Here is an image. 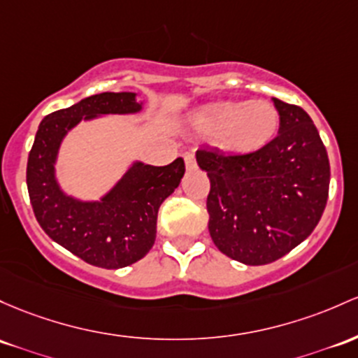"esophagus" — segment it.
Segmentation results:
<instances>
[{
	"mask_svg": "<svg viewBox=\"0 0 358 358\" xmlns=\"http://www.w3.org/2000/svg\"><path fill=\"white\" fill-rule=\"evenodd\" d=\"M185 164H187V170H197V159H195L194 152H187L185 155Z\"/></svg>",
	"mask_w": 358,
	"mask_h": 358,
	"instance_id": "34e87169",
	"label": "esophagus"
}]
</instances>
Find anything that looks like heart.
<instances>
[{"label": "heart", "mask_w": 358, "mask_h": 358, "mask_svg": "<svg viewBox=\"0 0 358 358\" xmlns=\"http://www.w3.org/2000/svg\"><path fill=\"white\" fill-rule=\"evenodd\" d=\"M194 124L226 151L250 155L273 139L280 115L268 101H222L197 110Z\"/></svg>", "instance_id": "heart-1"}]
</instances>
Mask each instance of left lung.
<instances>
[{"label":"left lung","instance_id":"obj_1","mask_svg":"<svg viewBox=\"0 0 358 358\" xmlns=\"http://www.w3.org/2000/svg\"><path fill=\"white\" fill-rule=\"evenodd\" d=\"M278 136L250 155L199 149L207 171L209 233L219 251L245 265H266L301 245L328 200L329 161L311 117L272 98Z\"/></svg>","mask_w":358,"mask_h":358}]
</instances>
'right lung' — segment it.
Wrapping results in <instances>:
<instances>
[{
  "mask_svg": "<svg viewBox=\"0 0 358 358\" xmlns=\"http://www.w3.org/2000/svg\"><path fill=\"white\" fill-rule=\"evenodd\" d=\"M143 105L132 92L83 98L41 122L29 155L27 187L41 227L62 248L101 268H122L149 253L156 239L159 206L180 185L185 163L176 158L166 166H151L134 161L107 194L98 200H81L59 185V149L81 120L129 115L141 112Z\"/></svg>",
  "mask_w": 358,
  "mask_h": 358,
  "instance_id": "1",
  "label": "right lung"
}]
</instances>
